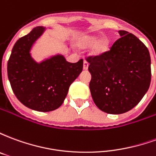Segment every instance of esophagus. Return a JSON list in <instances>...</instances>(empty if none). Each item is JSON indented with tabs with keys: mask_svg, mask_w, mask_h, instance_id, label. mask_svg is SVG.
<instances>
[{
	"mask_svg": "<svg viewBox=\"0 0 156 156\" xmlns=\"http://www.w3.org/2000/svg\"><path fill=\"white\" fill-rule=\"evenodd\" d=\"M88 68V62L86 61V60H84V61H83V69H84V70H87Z\"/></svg>",
	"mask_w": 156,
	"mask_h": 156,
	"instance_id": "obj_1",
	"label": "esophagus"
}]
</instances>
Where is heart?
Instances as JSON below:
<instances>
[{"label":"heart","mask_w":156,"mask_h":156,"mask_svg":"<svg viewBox=\"0 0 156 156\" xmlns=\"http://www.w3.org/2000/svg\"><path fill=\"white\" fill-rule=\"evenodd\" d=\"M78 47L80 49H89L92 48V54L101 56L109 49L110 40L107 37H102V34L94 33L83 36L78 41Z\"/></svg>","instance_id":"obj_1"}]
</instances>
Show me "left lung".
Segmentation results:
<instances>
[{"mask_svg": "<svg viewBox=\"0 0 156 156\" xmlns=\"http://www.w3.org/2000/svg\"><path fill=\"white\" fill-rule=\"evenodd\" d=\"M105 54L88 58L89 88L96 106L120 115L140 103L151 84V56L145 45L126 31Z\"/></svg>", "mask_w": 156, "mask_h": 156, "instance_id": "obj_1", "label": "left lung"}]
</instances>
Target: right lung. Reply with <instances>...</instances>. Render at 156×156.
I'll list each match as a JSON object with an SVG mask.
<instances>
[{"label": "right lung", "instance_id": "1", "mask_svg": "<svg viewBox=\"0 0 156 156\" xmlns=\"http://www.w3.org/2000/svg\"><path fill=\"white\" fill-rule=\"evenodd\" d=\"M46 30L37 27L17 40L7 62L8 79L16 97L26 107L40 112L61 106L83 65L82 59L68 62L60 53L36 61L31 51Z\"/></svg>", "mask_w": 156, "mask_h": 156}]
</instances>
